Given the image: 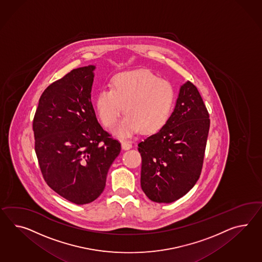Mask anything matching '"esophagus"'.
I'll use <instances>...</instances> for the list:
<instances>
[{
    "instance_id": "1",
    "label": "esophagus",
    "mask_w": 262,
    "mask_h": 262,
    "mask_svg": "<svg viewBox=\"0 0 262 262\" xmlns=\"http://www.w3.org/2000/svg\"><path fill=\"white\" fill-rule=\"evenodd\" d=\"M121 146L122 148H123V149H125V150H128V149L133 147L132 143H130V142H128V141H122Z\"/></svg>"
}]
</instances>
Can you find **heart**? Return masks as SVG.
I'll return each instance as SVG.
<instances>
[{
	"instance_id": "obj_1",
	"label": "heart",
	"mask_w": 262,
	"mask_h": 262,
	"mask_svg": "<svg viewBox=\"0 0 262 262\" xmlns=\"http://www.w3.org/2000/svg\"><path fill=\"white\" fill-rule=\"evenodd\" d=\"M175 91L172 84L147 70L123 72L112 80V89H102L96 97L98 116L107 128L118 123L114 134L127 138L141 129L152 134L163 128L172 113Z\"/></svg>"
}]
</instances>
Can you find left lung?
I'll list each match as a JSON object with an SVG mask.
<instances>
[{
    "mask_svg": "<svg viewBox=\"0 0 262 262\" xmlns=\"http://www.w3.org/2000/svg\"><path fill=\"white\" fill-rule=\"evenodd\" d=\"M210 127L198 89L180 87L168 121L138 144L142 157L141 187L155 203L169 204L185 196L201 175Z\"/></svg>",
    "mask_w": 262,
    "mask_h": 262,
    "instance_id": "8db88e82",
    "label": "left lung"
}]
</instances>
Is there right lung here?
Returning a JSON list of instances; mask_svg holds the SVG:
<instances>
[{
  "instance_id": "add662e5",
  "label": "right lung",
  "mask_w": 262,
  "mask_h": 262,
  "mask_svg": "<svg viewBox=\"0 0 262 262\" xmlns=\"http://www.w3.org/2000/svg\"><path fill=\"white\" fill-rule=\"evenodd\" d=\"M95 65L71 71L49 85L33 120L35 151L47 185L76 204L100 196L121 145L103 129L91 101Z\"/></svg>"
}]
</instances>
